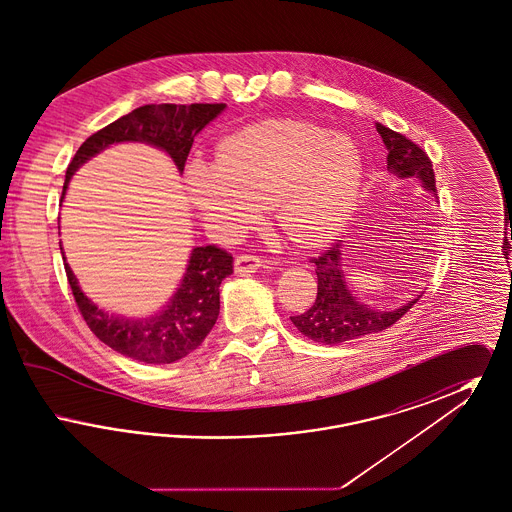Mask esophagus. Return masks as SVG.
Wrapping results in <instances>:
<instances>
[{"label": "esophagus", "instance_id": "34e87169", "mask_svg": "<svg viewBox=\"0 0 512 512\" xmlns=\"http://www.w3.org/2000/svg\"><path fill=\"white\" fill-rule=\"evenodd\" d=\"M263 265V259L261 257H257V255H240V257H236V261H234V270L238 272V274H251V272H255L257 268Z\"/></svg>", "mask_w": 512, "mask_h": 512}]
</instances>
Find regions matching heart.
<instances>
[{"label": "heart", "mask_w": 512, "mask_h": 512, "mask_svg": "<svg viewBox=\"0 0 512 512\" xmlns=\"http://www.w3.org/2000/svg\"><path fill=\"white\" fill-rule=\"evenodd\" d=\"M363 180L355 144L311 122L268 119L226 136L215 163L184 172L190 203L205 226L230 234L272 205L278 226L301 245L332 240L351 217Z\"/></svg>", "instance_id": "1"}]
</instances>
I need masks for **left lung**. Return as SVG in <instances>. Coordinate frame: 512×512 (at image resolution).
<instances>
[{"label":"left lung","mask_w":512,"mask_h":512,"mask_svg":"<svg viewBox=\"0 0 512 512\" xmlns=\"http://www.w3.org/2000/svg\"><path fill=\"white\" fill-rule=\"evenodd\" d=\"M376 130L388 147V171L395 172L401 178L414 176L422 182L426 192L438 195L436 174L426 151L380 122H376ZM341 251L343 240H338L324 253L311 259L317 267V299L305 313L290 317L303 336L324 345H338L343 341L378 334L393 326L420 297L418 295L395 311L372 309L370 305L357 301L345 284Z\"/></svg>","instance_id":"left-lung-1"}]
</instances>
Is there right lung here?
I'll return each mask as SVG.
<instances>
[{"mask_svg":"<svg viewBox=\"0 0 512 512\" xmlns=\"http://www.w3.org/2000/svg\"><path fill=\"white\" fill-rule=\"evenodd\" d=\"M224 107V103H151L134 109L92 134L78 147L67 169L63 195L80 165L105 147L119 142H144L165 149L178 171H184L195 136L222 113ZM65 272L78 311L99 340L134 361L169 365L190 355L213 330L219 318L220 284L234 272V257L217 245L195 247L180 288L169 305L161 313L147 318H126L101 311L78 288L67 263Z\"/></svg>","mask_w":512,"mask_h":512,"instance_id":"right-lung-1","label":"right lung"}]
</instances>
